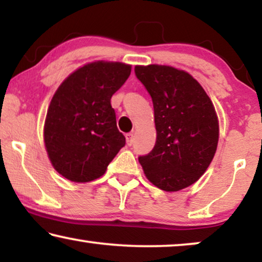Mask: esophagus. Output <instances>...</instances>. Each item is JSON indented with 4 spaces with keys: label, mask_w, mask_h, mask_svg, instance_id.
<instances>
[{
    "label": "esophagus",
    "mask_w": 262,
    "mask_h": 262,
    "mask_svg": "<svg viewBox=\"0 0 262 262\" xmlns=\"http://www.w3.org/2000/svg\"><path fill=\"white\" fill-rule=\"evenodd\" d=\"M125 137H126V143H127V145L128 146H131L132 144H134V135L132 134H126V136H125Z\"/></svg>",
    "instance_id": "obj_1"
}]
</instances>
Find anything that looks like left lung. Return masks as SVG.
I'll return each instance as SVG.
<instances>
[{"instance_id":"left-lung-1","label":"left lung","mask_w":262,"mask_h":262,"mask_svg":"<svg viewBox=\"0 0 262 262\" xmlns=\"http://www.w3.org/2000/svg\"><path fill=\"white\" fill-rule=\"evenodd\" d=\"M135 74L151 96L156 143L138 157L156 187L177 192L205 173L218 144V118L199 82L168 66H136Z\"/></svg>"}]
</instances>
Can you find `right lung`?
Returning <instances> with one entry per match:
<instances>
[{
	"label": "right lung",
	"instance_id": "right-lung-1",
	"mask_svg": "<svg viewBox=\"0 0 262 262\" xmlns=\"http://www.w3.org/2000/svg\"><path fill=\"white\" fill-rule=\"evenodd\" d=\"M130 74L128 64L98 60L74 71L56 91L46 114L44 142L53 168L68 180L100 178L125 145L111 98Z\"/></svg>",
	"mask_w": 262,
	"mask_h": 262
}]
</instances>
